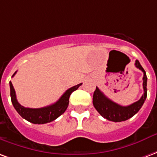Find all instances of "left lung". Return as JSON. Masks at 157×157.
<instances>
[{
	"instance_id": "1",
	"label": "left lung",
	"mask_w": 157,
	"mask_h": 157,
	"mask_svg": "<svg viewBox=\"0 0 157 157\" xmlns=\"http://www.w3.org/2000/svg\"><path fill=\"white\" fill-rule=\"evenodd\" d=\"M135 65L137 68L142 71L144 74V76H143L144 94L141 96V98L136 102L133 103L128 106H121L107 98L99 90V88L96 87V90H94V95H93V104L96 110L99 112L100 115L105 119H107L108 121H114V122H121V121L129 120L139 111L140 109L142 107L143 104L146 100L147 97V89H146L147 77H146V71L144 70V68L138 60L136 61Z\"/></svg>"
}]
</instances>
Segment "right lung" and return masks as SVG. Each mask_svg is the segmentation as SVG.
<instances>
[{
    "label": "right lung",
    "instance_id": "add662e5",
    "mask_svg": "<svg viewBox=\"0 0 157 157\" xmlns=\"http://www.w3.org/2000/svg\"><path fill=\"white\" fill-rule=\"evenodd\" d=\"M16 74H17V72H15V74L12 75V77ZM80 85H82V83H79L78 85H75V86L68 89L60 97V99L52 105H48L47 107H43V108L32 109L26 108L18 103L13 85L10 81L11 103H12V105L14 106V108L16 109V110L17 111L18 114L23 119L27 120V121H29L31 123H33V124H46V123L52 122L64 113L65 110L67 109V106H68L69 97H70L71 94L76 90H78V88Z\"/></svg>",
    "mask_w": 157,
    "mask_h": 157
}]
</instances>
